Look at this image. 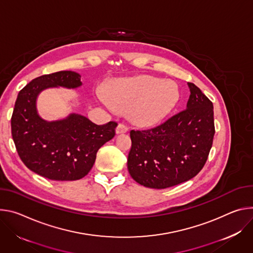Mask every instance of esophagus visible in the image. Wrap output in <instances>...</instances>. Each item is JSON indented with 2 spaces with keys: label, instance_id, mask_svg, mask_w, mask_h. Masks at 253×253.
I'll return each mask as SVG.
<instances>
[{
  "label": "esophagus",
  "instance_id": "esophagus-1",
  "mask_svg": "<svg viewBox=\"0 0 253 253\" xmlns=\"http://www.w3.org/2000/svg\"><path fill=\"white\" fill-rule=\"evenodd\" d=\"M128 130V127L124 125V124H120L118 126H117V129H116V132L119 134V133H125Z\"/></svg>",
  "mask_w": 253,
  "mask_h": 253
}]
</instances>
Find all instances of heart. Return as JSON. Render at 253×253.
Wrapping results in <instances>:
<instances>
[{
	"instance_id": "b5f03b06",
	"label": "heart",
	"mask_w": 253,
	"mask_h": 253,
	"mask_svg": "<svg viewBox=\"0 0 253 253\" xmlns=\"http://www.w3.org/2000/svg\"><path fill=\"white\" fill-rule=\"evenodd\" d=\"M98 98L109 107L129 110L132 121L142 126H153L164 121L180 99L177 84L153 76H137L112 83L107 94Z\"/></svg>"
}]
</instances>
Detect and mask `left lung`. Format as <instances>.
Instances as JSON below:
<instances>
[{"instance_id": "1", "label": "left lung", "mask_w": 253, "mask_h": 253, "mask_svg": "<svg viewBox=\"0 0 253 253\" xmlns=\"http://www.w3.org/2000/svg\"><path fill=\"white\" fill-rule=\"evenodd\" d=\"M188 86L185 110L154 128L130 130L127 169L138 184L166 189L194 178L204 167L215 133L213 103L195 84Z\"/></svg>"}]
</instances>
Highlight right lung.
I'll return each instance as SVG.
<instances>
[{
  "label": "right lung",
  "instance_id": "add662e5",
  "mask_svg": "<svg viewBox=\"0 0 253 253\" xmlns=\"http://www.w3.org/2000/svg\"><path fill=\"white\" fill-rule=\"evenodd\" d=\"M80 77L74 71L39 76L19 92L15 102L11 127L18 155L28 169L53 181L86 176L97 151L116 134L115 122L98 126L78 114L53 122L39 116L36 104L40 92L52 87H80Z\"/></svg>",
  "mask_w": 253,
  "mask_h": 253
}]
</instances>
